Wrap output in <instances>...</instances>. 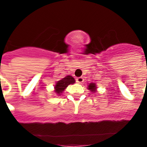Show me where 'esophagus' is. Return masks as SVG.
Returning <instances> with one entry per match:
<instances>
[{
  "mask_svg": "<svg viewBox=\"0 0 147 147\" xmlns=\"http://www.w3.org/2000/svg\"><path fill=\"white\" fill-rule=\"evenodd\" d=\"M76 82L79 83V84H81V83L83 82L84 80H83L82 77H78L76 79Z\"/></svg>",
  "mask_w": 147,
  "mask_h": 147,
  "instance_id": "34e87169",
  "label": "esophagus"
}]
</instances>
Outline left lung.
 Returning a JSON list of instances; mask_svg holds the SVG:
<instances>
[{
    "instance_id": "left-lung-1",
    "label": "left lung",
    "mask_w": 147,
    "mask_h": 147,
    "mask_svg": "<svg viewBox=\"0 0 147 147\" xmlns=\"http://www.w3.org/2000/svg\"><path fill=\"white\" fill-rule=\"evenodd\" d=\"M97 85H96V83L94 82H90L89 85H88V89L89 90L92 92V93H95V92H96L97 90Z\"/></svg>"
}]
</instances>
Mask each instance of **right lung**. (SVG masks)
<instances>
[{
    "instance_id": "1",
    "label": "right lung",
    "mask_w": 147,
    "mask_h": 147,
    "mask_svg": "<svg viewBox=\"0 0 147 147\" xmlns=\"http://www.w3.org/2000/svg\"><path fill=\"white\" fill-rule=\"evenodd\" d=\"M75 83L74 78L71 76H67L65 78L57 81L54 85V92L58 96H60L66 88L69 85H73Z\"/></svg>"
}]
</instances>
